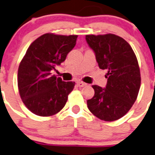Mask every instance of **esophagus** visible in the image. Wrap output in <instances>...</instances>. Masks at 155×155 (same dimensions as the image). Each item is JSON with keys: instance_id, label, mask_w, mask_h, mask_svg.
<instances>
[{"instance_id": "obj_1", "label": "esophagus", "mask_w": 155, "mask_h": 155, "mask_svg": "<svg viewBox=\"0 0 155 155\" xmlns=\"http://www.w3.org/2000/svg\"><path fill=\"white\" fill-rule=\"evenodd\" d=\"M77 85H78V87H85V86H87V84H85V83H84V82H82V81H78Z\"/></svg>"}]
</instances>
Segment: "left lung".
Masks as SVG:
<instances>
[{"label":"left lung","instance_id":"obj_1","mask_svg":"<svg viewBox=\"0 0 155 155\" xmlns=\"http://www.w3.org/2000/svg\"><path fill=\"white\" fill-rule=\"evenodd\" d=\"M101 69L107 70V84L102 88L93 85L94 95L87 100L94 115L106 121L121 118L137 98L141 77L136 54L121 37L113 35H86Z\"/></svg>","mask_w":155,"mask_h":155}]
</instances>
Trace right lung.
<instances>
[{
	"mask_svg": "<svg viewBox=\"0 0 155 155\" xmlns=\"http://www.w3.org/2000/svg\"><path fill=\"white\" fill-rule=\"evenodd\" d=\"M77 37L47 33L27 49L18 69V87L22 101L33 114L49 117L65 106L75 82L62 81L51 71L65 61Z\"/></svg>",
	"mask_w": 155,
	"mask_h": 155,
	"instance_id": "1",
	"label": "right lung"
}]
</instances>
